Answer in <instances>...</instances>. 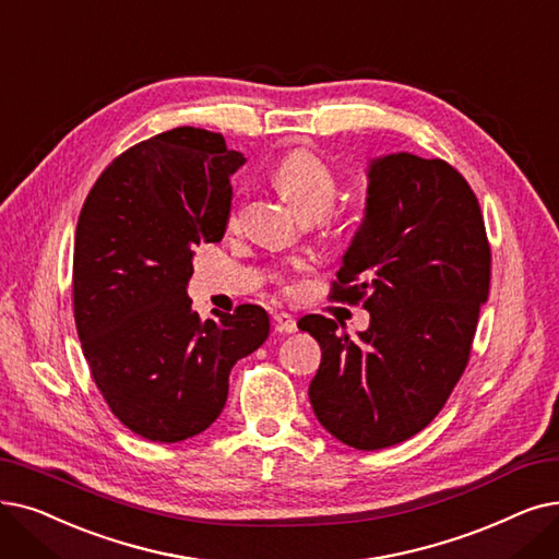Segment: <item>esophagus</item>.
Instances as JSON below:
<instances>
[{"label": "esophagus", "mask_w": 559, "mask_h": 559, "mask_svg": "<svg viewBox=\"0 0 559 559\" xmlns=\"http://www.w3.org/2000/svg\"><path fill=\"white\" fill-rule=\"evenodd\" d=\"M274 331L276 333H295L297 331V320L287 312H276L274 314Z\"/></svg>", "instance_id": "obj_1"}]
</instances>
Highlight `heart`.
<instances>
[{"instance_id":"1","label":"heart","mask_w":559,"mask_h":559,"mask_svg":"<svg viewBox=\"0 0 559 559\" xmlns=\"http://www.w3.org/2000/svg\"><path fill=\"white\" fill-rule=\"evenodd\" d=\"M274 185L306 219H318L320 226L331 228V210L337 201V176L333 168L310 151H295L285 155L274 168ZM241 205L235 201L230 224L239 222Z\"/></svg>"}]
</instances>
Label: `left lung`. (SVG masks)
<instances>
[{
	"instance_id": "left-lung-1",
	"label": "left lung",
	"mask_w": 559,
	"mask_h": 559,
	"mask_svg": "<svg viewBox=\"0 0 559 559\" xmlns=\"http://www.w3.org/2000/svg\"><path fill=\"white\" fill-rule=\"evenodd\" d=\"M368 178L366 219L329 299L362 304L370 329L352 340L324 314L299 329L322 347L314 416L345 445L381 450L425 429L464 374L491 247L475 191L448 162L385 155Z\"/></svg>"
}]
</instances>
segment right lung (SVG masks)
<instances>
[{
  "instance_id": "1",
  "label": "right lung",
  "mask_w": 559,
  "mask_h": 559,
  "mask_svg": "<svg viewBox=\"0 0 559 559\" xmlns=\"http://www.w3.org/2000/svg\"><path fill=\"white\" fill-rule=\"evenodd\" d=\"M245 155L219 132L176 128L120 153L91 187L72 258V306L91 377L141 439L205 431L239 358L270 335L255 304L201 322L187 283L193 251L222 241Z\"/></svg>"
}]
</instances>
